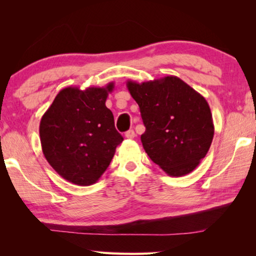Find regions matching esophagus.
<instances>
[{"label": "esophagus", "instance_id": "1", "mask_svg": "<svg viewBox=\"0 0 256 256\" xmlns=\"http://www.w3.org/2000/svg\"><path fill=\"white\" fill-rule=\"evenodd\" d=\"M125 136H126L128 138H136V132H134L133 130H128V131L125 133Z\"/></svg>", "mask_w": 256, "mask_h": 256}]
</instances>
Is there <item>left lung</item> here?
Masks as SVG:
<instances>
[{"label":"left lung","instance_id":"left-lung-1","mask_svg":"<svg viewBox=\"0 0 256 256\" xmlns=\"http://www.w3.org/2000/svg\"><path fill=\"white\" fill-rule=\"evenodd\" d=\"M126 86L140 107L146 126L141 142L150 159L170 176L193 172L214 134L206 98L174 76L142 84L128 80Z\"/></svg>","mask_w":256,"mask_h":256}]
</instances>
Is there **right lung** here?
<instances>
[{
    "mask_svg": "<svg viewBox=\"0 0 256 256\" xmlns=\"http://www.w3.org/2000/svg\"><path fill=\"white\" fill-rule=\"evenodd\" d=\"M114 89L89 86L60 90L42 115L40 136L42 154L53 170L70 183L88 186L110 166L123 136L105 102Z\"/></svg>",
    "mask_w": 256,
    "mask_h": 256,
    "instance_id": "obj_1",
    "label": "right lung"
}]
</instances>
